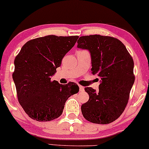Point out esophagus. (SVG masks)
Wrapping results in <instances>:
<instances>
[{"label":"esophagus","instance_id":"1","mask_svg":"<svg viewBox=\"0 0 149 149\" xmlns=\"http://www.w3.org/2000/svg\"><path fill=\"white\" fill-rule=\"evenodd\" d=\"M79 91L80 92H84V87L79 86Z\"/></svg>","mask_w":149,"mask_h":149}]
</instances>
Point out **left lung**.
Wrapping results in <instances>:
<instances>
[{
  "label": "left lung",
  "instance_id": "left-lung-1",
  "mask_svg": "<svg viewBox=\"0 0 149 149\" xmlns=\"http://www.w3.org/2000/svg\"><path fill=\"white\" fill-rule=\"evenodd\" d=\"M77 43L79 49L90 53L92 73L100 78L98 91L85 88L90 98L81 105L82 114L92 123H112L124 111L134 84L133 58L124 44L112 37L81 36Z\"/></svg>",
  "mask_w": 149,
  "mask_h": 149
}]
</instances>
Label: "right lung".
Returning a JSON list of instances; mask_svg holds the SVG:
<instances>
[{
	"mask_svg": "<svg viewBox=\"0 0 149 149\" xmlns=\"http://www.w3.org/2000/svg\"><path fill=\"white\" fill-rule=\"evenodd\" d=\"M78 38L53 35L36 38L26 42L15 57L13 79L19 103L31 118L41 122L57 118L68 98L78 93L75 83L61 85L51 80Z\"/></svg>",
	"mask_w": 149,
	"mask_h": 149,
	"instance_id": "obj_1",
	"label": "right lung"
}]
</instances>
